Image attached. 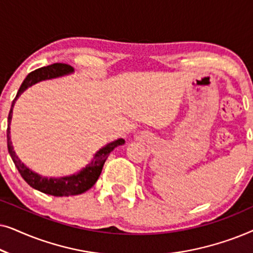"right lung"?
Listing matches in <instances>:
<instances>
[{
    "mask_svg": "<svg viewBox=\"0 0 253 253\" xmlns=\"http://www.w3.org/2000/svg\"><path fill=\"white\" fill-rule=\"evenodd\" d=\"M72 71H74V69H72L71 65L64 63H54L48 65V67L37 69V70L30 72L25 78V81L23 82L22 86L19 87L18 92H17L16 98L13 99L11 109H10L8 116V129H6L8 151L10 157L12 159L13 164L16 166V168L18 169L19 174L22 175L24 181H25L30 186H32L33 189L39 190L41 192L46 193V195L55 197L81 195V193H84L85 191L91 189L92 186L95 184V182L98 181L99 176L101 174L103 165H105L110 152H112L115 147L124 144V139H117L115 141H113V143L106 145L105 147H102L101 150L96 152L94 159H93L81 172H78L77 175L67 176V177L61 178L42 177V176L38 175L34 171L31 170L30 168H27L26 166L19 160V158L17 157L15 151H13L11 139H10V123H11L12 108L17 98H18L27 87H30V86H32L38 82L44 81V79L55 78L58 77V76H63Z\"/></svg>",
    "mask_w": 253,
    "mask_h": 253,
    "instance_id": "right-lung-1",
    "label": "right lung"
}]
</instances>
